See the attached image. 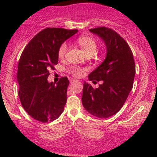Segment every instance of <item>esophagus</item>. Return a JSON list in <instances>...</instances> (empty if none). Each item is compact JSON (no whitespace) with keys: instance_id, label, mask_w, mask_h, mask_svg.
<instances>
[{"instance_id":"34e87169","label":"esophagus","mask_w":157,"mask_h":157,"mask_svg":"<svg viewBox=\"0 0 157 157\" xmlns=\"http://www.w3.org/2000/svg\"><path fill=\"white\" fill-rule=\"evenodd\" d=\"M69 81H70V82H71V83H73V82H77V80H75V79H73V78H71V79H69Z\"/></svg>"}]
</instances>
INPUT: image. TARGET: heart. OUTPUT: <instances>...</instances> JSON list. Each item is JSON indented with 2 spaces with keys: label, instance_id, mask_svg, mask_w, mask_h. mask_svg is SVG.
<instances>
[{
  "label": "heart",
  "instance_id": "1",
  "mask_svg": "<svg viewBox=\"0 0 157 157\" xmlns=\"http://www.w3.org/2000/svg\"><path fill=\"white\" fill-rule=\"evenodd\" d=\"M78 44L80 46V47L82 48V51L85 52L86 55H93L94 54V52H96L97 48V44L96 41L94 40L93 38L88 37H81L78 39ZM66 51H67V44L66 43L63 44L60 46V48H59L58 51V55L59 57L63 58L66 55ZM84 72V70L80 68H73L71 70V73L75 76L79 77L81 76Z\"/></svg>",
  "mask_w": 157,
  "mask_h": 157
}]
</instances>
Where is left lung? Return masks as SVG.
Instances as JSON below:
<instances>
[{"instance_id":"1","label":"left lung","mask_w":157,"mask_h":157,"mask_svg":"<svg viewBox=\"0 0 157 157\" xmlns=\"http://www.w3.org/2000/svg\"><path fill=\"white\" fill-rule=\"evenodd\" d=\"M105 45V60L89 74V80H102L94 89L84 82L82 102L84 109L97 118H108L120 111L133 88L135 63L126 41L116 32L106 27L89 29ZM96 82V81H94Z\"/></svg>"}]
</instances>
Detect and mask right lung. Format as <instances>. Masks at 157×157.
<instances>
[{
    "label": "right lung",
    "mask_w": 157,
    "mask_h": 157,
    "mask_svg": "<svg viewBox=\"0 0 157 157\" xmlns=\"http://www.w3.org/2000/svg\"><path fill=\"white\" fill-rule=\"evenodd\" d=\"M78 32L46 28L32 38L23 50L17 66L18 96L29 116L40 122L53 121L60 117L67 100V77L48 82L49 70L58 63V51L66 40Z\"/></svg>",
    "instance_id": "right-lung-1"
}]
</instances>
